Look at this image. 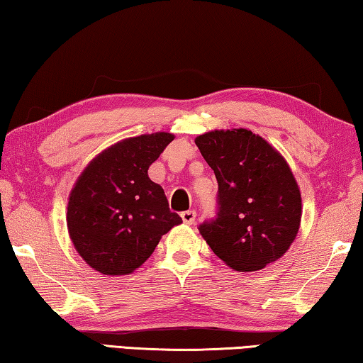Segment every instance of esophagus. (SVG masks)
I'll list each match as a JSON object with an SVG mask.
<instances>
[{"label":"esophagus","mask_w":363,"mask_h":363,"mask_svg":"<svg viewBox=\"0 0 363 363\" xmlns=\"http://www.w3.org/2000/svg\"><path fill=\"white\" fill-rule=\"evenodd\" d=\"M181 218H182V223L184 224H194L195 223V218H196V213L194 210H189V211H184L181 213Z\"/></svg>","instance_id":"34e87169"}]
</instances>
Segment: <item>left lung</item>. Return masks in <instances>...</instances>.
<instances>
[{"instance_id": "left-lung-1", "label": "left lung", "mask_w": 363, "mask_h": 363, "mask_svg": "<svg viewBox=\"0 0 363 363\" xmlns=\"http://www.w3.org/2000/svg\"><path fill=\"white\" fill-rule=\"evenodd\" d=\"M195 144L218 179L216 218L199 230L227 266L251 272L284 256L296 238L301 192L286 160L248 130H214Z\"/></svg>"}]
</instances>
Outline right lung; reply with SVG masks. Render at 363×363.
<instances>
[{
  "label": "right lung",
  "instance_id": "1",
  "mask_svg": "<svg viewBox=\"0 0 363 363\" xmlns=\"http://www.w3.org/2000/svg\"><path fill=\"white\" fill-rule=\"evenodd\" d=\"M174 139L143 134L101 152L73 186L67 227L78 255L104 275H128L149 259L162 235L181 224L169 211L162 186L150 181V164Z\"/></svg>",
  "mask_w": 363,
  "mask_h": 363
}]
</instances>
